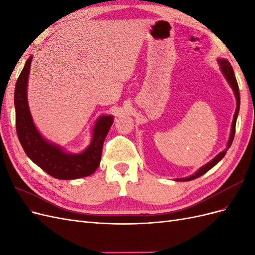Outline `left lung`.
<instances>
[{
    "instance_id": "obj_1",
    "label": "left lung",
    "mask_w": 255,
    "mask_h": 255,
    "mask_svg": "<svg viewBox=\"0 0 255 255\" xmlns=\"http://www.w3.org/2000/svg\"><path fill=\"white\" fill-rule=\"evenodd\" d=\"M218 61H219V65H220V68H221V71H222L223 74H225L227 81L229 82V84L231 85V87H232V89L234 90V94H235V97H236V100H237V109H236L234 118H233L232 129H231V135H230V139H229V142H228V148H227V150H225L223 152H221L220 154H218V155L216 156L213 160H211L210 163L206 164L202 168H200L195 174H192V175H190L188 177H184V179H176V181H181V182H183V181H191V180H194V179H197V177H199V176L203 175L205 172H207L208 170H210V169H212L216 164H217L218 161H220L223 157H225L228 149L230 148L231 144H232V142H233L234 136H235L236 119H237L238 112H239V105H241V97H239L238 84H237V81H236V78H235V74H234L232 66H231V64L229 63L227 59H218Z\"/></svg>"
}]
</instances>
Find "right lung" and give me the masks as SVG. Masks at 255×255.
<instances>
[{
	"label": "right lung",
	"mask_w": 255,
	"mask_h": 255,
	"mask_svg": "<svg viewBox=\"0 0 255 255\" xmlns=\"http://www.w3.org/2000/svg\"><path fill=\"white\" fill-rule=\"evenodd\" d=\"M32 58L30 56L26 60L14 88L16 129L22 148L37 166L55 179L74 180L88 176L100 165L105 137L114 122L113 116L99 118L91 143L81 154H68L57 145L44 140L34 126L27 105L26 87Z\"/></svg>",
	"instance_id": "1"
}]
</instances>
